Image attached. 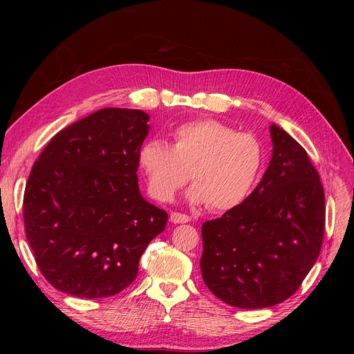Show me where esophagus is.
<instances>
[{
    "label": "esophagus",
    "instance_id": "1",
    "mask_svg": "<svg viewBox=\"0 0 354 354\" xmlns=\"http://www.w3.org/2000/svg\"><path fill=\"white\" fill-rule=\"evenodd\" d=\"M169 220H171V223L178 224V223H189L190 217L186 216V214H181V212H171Z\"/></svg>",
    "mask_w": 354,
    "mask_h": 354
}]
</instances>
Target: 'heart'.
<instances>
[{
    "label": "heart",
    "mask_w": 354,
    "mask_h": 354,
    "mask_svg": "<svg viewBox=\"0 0 354 354\" xmlns=\"http://www.w3.org/2000/svg\"><path fill=\"white\" fill-rule=\"evenodd\" d=\"M173 140V146L151 140L138 152L153 198L171 201L190 177L195 185L187 198L196 205L229 211L248 198L263 165L257 137L216 120H198L178 125Z\"/></svg>",
    "instance_id": "1"
}]
</instances>
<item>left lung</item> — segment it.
Listing matches in <instances>:
<instances>
[{"label": "left lung", "mask_w": 354, "mask_h": 354, "mask_svg": "<svg viewBox=\"0 0 354 354\" xmlns=\"http://www.w3.org/2000/svg\"><path fill=\"white\" fill-rule=\"evenodd\" d=\"M272 159L241 205L202 224L201 272L209 291L239 308L291 297L316 263L325 232V194L297 140L270 125Z\"/></svg>", "instance_id": "8db88e82"}]
</instances>
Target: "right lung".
I'll return each mask as SVG.
<instances>
[{"label":"right lung","mask_w":354,"mask_h":354,"mask_svg":"<svg viewBox=\"0 0 354 354\" xmlns=\"http://www.w3.org/2000/svg\"><path fill=\"white\" fill-rule=\"evenodd\" d=\"M149 115L104 108L51 138L30 169L25 233L42 276L80 298L121 292L168 214L138 189Z\"/></svg>","instance_id":"right-lung-1"}]
</instances>
